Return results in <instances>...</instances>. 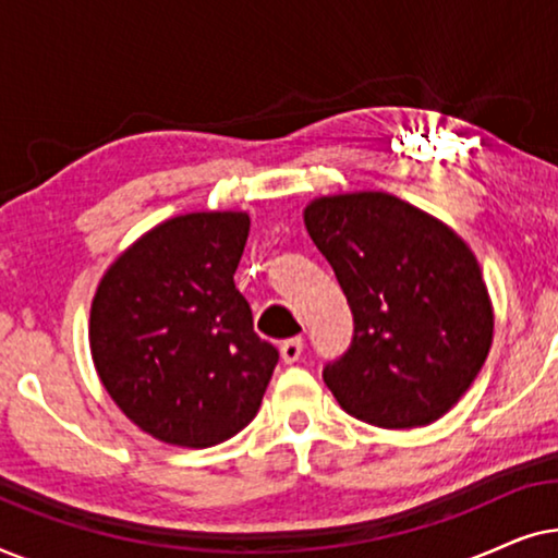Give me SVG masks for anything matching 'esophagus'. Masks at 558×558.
Segmentation results:
<instances>
[{
	"instance_id": "1",
	"label": "esophagus",
	"mask_w": 558,
	"mask_h": 558,
	"mask_svg": "<svg viewBox=\"0 0 558 558\" xmlns=\"http://www.w3.org/2000/svg\"><path fill=\"white\" fill-rule=\"evenodd\" d=\"M302 350H304V340H302V338H289V340H284V342H281V345H279L281 361H284L287 365L296 363V361H300Z\"/></svg>"
}]
</instances>
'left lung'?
<instances>
[{
    "instance_id": "obj_1",
    "label": "left lung",
    "mask_w": 558,
    "mask_h": 558,
    "mask_svg": "<svg viewBox=\"0 0 558 558\" xmlns=\"http://www.w3.org/2000/svg\"><path fill=\"white\" fill-rule=\"evenodd\" d=\"M353 310L348 353L323 378L350 416L384 429L437 422L493 345V302L472 248L401 197L363 190L304 208Z\"/></svg>"
}]
</instances>
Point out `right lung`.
<instances>
[{"label":"right lung","instance_id":"1","mask_svg":"<svg viewBox=\"0 0 558 558\" xmlns=\"http://www.w3.org/2000/svg\"><path fill=\"white\" fill-rule=\"evenodd\" d=\"M248 228L243 210L174 216L121 251L98 281L88 323L98 378L167 445L205 449L239 434L279 361L233 284Z\"/></svg>","mask_w":558,"mask_h":558}]
</instances>
